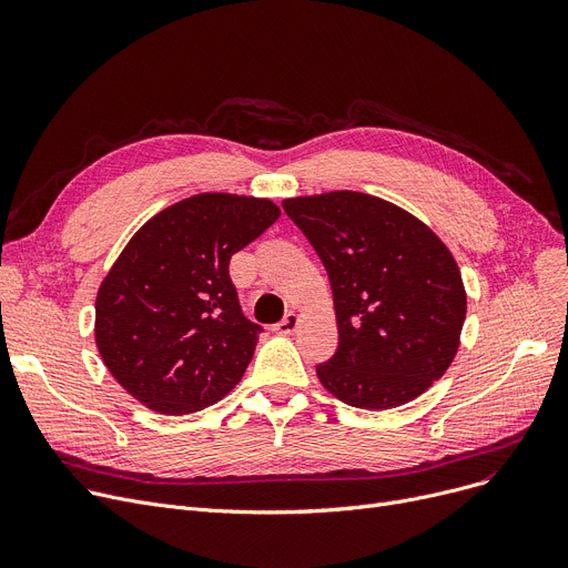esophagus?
<instances>
[{
  "mask_svg": "<svg viewBox=\"0 0 568 568\" xmlns=\"http://www.w3.org/2000/svg\"><path fill=\"white\" fill-rule=\"evenodd\" d=\"M300 315L296 313H287L276 326H274V332L276 334H283V336H290V334H294L296 332V326H300Z\"/></svg>",
  "mask_w": 568,
  "mask_h": 568,
  "instance_id": "obj_1",
  "label": "esophagus"
}]
</instances>
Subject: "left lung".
I'll use <instances>...</instances> for the list:
<instances>
[{"instance_id": "8db88e82", "label": "left lung", "mask_w": 568, "mask_h": 568, "mask_svg": "<svg viewBox=\"0 0 568 568\" xmlns=\"http://www.w3.org/2000/svg\"><path fill=\"white\" fill-rule=\"evenodd\" d=\"M329 274L338 349L322 386L362 409L422 396L460 347L467 294L442 239L382 197L332 191L283 200Z\"/></svg>"}]
</instances>
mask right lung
Returning <instances> with one entry per match:
<instances>
[{
  "label": "right lung",
  "mask_w": 568,
  "mask_h": 568,
  "mask_svg": "<svg viewBox=\"0 0 568 568\" xmlns=\"http://www.w3.org/2000/svg\"><path fill=\"white\" fill-rule=\"evenodd\" d=\"M281 216L266 197L200 193L149 219L97 294L112 377L159 414L214 405L244 377L262 326L246 320L230 257Z\"/></svg>",
  "instance_id": "add662e5"
}]
</instances>
